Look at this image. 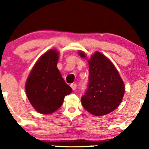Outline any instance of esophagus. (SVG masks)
<instances>
[{
	"mask_svg": "<svg viewBox=\"0 0 149 149\" xmlns=\"http://www.w3.org/2000/svg\"><path fill=\"white\" fill-rule=\"evenodd\" d=\"M70 87H71L72 89V90H75L77 88V84H72L71 85H70Z\"/></svg>",
	"mask_w": 149,
	"mask_h": 149,
	"instance_id": "1",
	"label": "esophagus"
}]
</instances>
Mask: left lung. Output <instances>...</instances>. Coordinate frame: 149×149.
<instances>
[{"instance_id": "obj_1", "label": "left lung", "mask_w": 149, "mask_h": 149, "mask_svg": "<svg viewBox=\"0 0 149 149\" xmlns=\"http://www.w3.org/2000/svg\"><path fill=\"white\" fill-rule=\"evenodd\" d=\"M78 53L89 63V85L81 99L83 107L94 116L111 112L119 106L125 92L119 72L111 60L98 51L89 60L82 51Z\"/></svg>"}]
</instances>
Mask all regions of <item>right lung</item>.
I'll list each match as a JSON object with an SVG mask.
<instances>
[{
  "label": "right lung",
  "instance_id": "obj_1",
  "mask_svg": "<svg viewBox=\"0 0 149 149\" xmlns=\"http://www.w3.org/2000/svg\"><path fill=\"white\" fill-rule=\"evenodd\" d=\"M59 52L51 49L38 59L25 83L28 100L38 113L50 114L63 104L64 98L72 92L57 68Z\"/></svg>",
  "mask_w": 149,
  "mask_h": 149
}]
</instances>
